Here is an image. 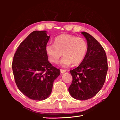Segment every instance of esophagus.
I'll list each match as a JSON object with an SVG mask.
<instances>
[{"label": "esophagus", "instance_id": "1", "mask_svg": "<svg viewBox=\"0 0 120 120\" xmlns=\"http://www.w3.org/2000/svg\"><path fill=\"white\" fill-rule=\"evenodd\" d=\"M67 71V70L66 69H60V72L61 73H64Z\"/></svg>", "mask_w": 120, "mask_h": 120}]
</instances>
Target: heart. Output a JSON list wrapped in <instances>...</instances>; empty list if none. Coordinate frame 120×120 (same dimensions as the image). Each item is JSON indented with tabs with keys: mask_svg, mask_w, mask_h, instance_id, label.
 Here are the masks:
<instances>
[{
	"mask_svg": "<svg viewBox=\"0 0 120 120\" xmlns=\"http://www.w3.org/2000/svg\"><path fill=\"white\" fill-rule=\"evenodd\" d=\"M88 46L84 38L76 36L64 34L54 40V44H48L45 51L51 62L56 64L62 56L60 64L64 67L72 64H79L86 55Z\"/></svg>",
	"mask_w": 120,
	"mask_h": 120,
	"instance_id": "heart-1",
	"label": "heart"
}]
</instances>
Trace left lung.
Wrapping results in <instances>:
<instances>
[{"label": "left lung", "instance_id": "1", "mask_svg": "<svg viewBox=\"0 0 120 120\" xmlns=\"http://www.w3.org/2000/svg\"><path fill=\"white\" fill-rule=\"evenodd\" d=\"M82 34L87 40L88 49L82 62L70 70L72 82L68 90L73 98L87 100L95 96L102 88L108 64L106 53L100 43L87 32Z\"/></svg>", "mask_w": 120, "mask_h": 120}]
</instances>
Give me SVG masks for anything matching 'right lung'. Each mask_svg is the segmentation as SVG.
Returning a JSON list of instances; mask_svg holds the SVG:
<instances>
[{"mask_svg": "<svg viewBox=\"0 0 120 120\" xmlns=\"http://www.w3.org/2000/svg\"><path fill=\"white\" fill-rule=\"evenodd\" d=\"M50 36L45 31H35L22 43L14 56L12 69L16 84L28 98L44 100L52 92L60 70L49 62L45 51Z\"/></svg>", "mask_w": 120, "mask_h": 120, "instance_id": "right-lung-1", "label": "right lung"}]
</instances>
